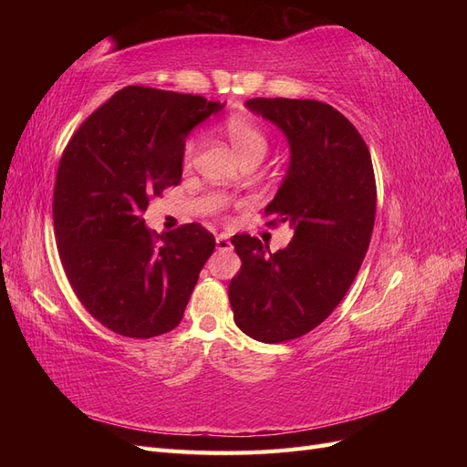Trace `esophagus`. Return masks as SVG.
Returning a JSON list of instances; mask_svg holds the SVG:
<instances>
[{
	"label": "esophagus",
	"mask_w": 467,
	"mask_h": 467,
	"mask_svg": "<svg viewBox=\"0 0 467 467\" xmlns=\"http://www.w3.org/2000/svg\"><path fill=\"white\" fill-rule=\"evenodd\" d=\"M216 247H218V251H228V249H232L230 237L225 235V234H220V235L216 237Z\"/></svg>",
	"instance_id": "obj_1"
}]
</instances>
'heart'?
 <instances>
[{
    "mask_svg": "<svg viewBox=\"0 0 467 467\" xmlns=\"http://www.w3.org/2000/svg\"><path fill=\"white\" fill-rule=\"evenodd\" d=\"M225 136L237 151L239 160L245 161L249 158H265L268 150V140L259 126L245 117H232L223 126ZM196 153V140L189 138L185 150H182V163L191 165Z\"/></svg>",
    "mask_w": 467,
    "mask_h": 467,
    "instance_id": "heart-1",
    "label": "heart"
}]
</instances>
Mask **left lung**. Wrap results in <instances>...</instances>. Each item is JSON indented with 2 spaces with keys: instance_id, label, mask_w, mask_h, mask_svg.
<instances>
[{
  "instance_id": "1",
  "label": "left lung",
  "mask_w": 467,
  "mask_h": 467,
  "mask_svg": "<svg viewBox=\"0 0 467 467\" xmlns=\"http://www.w3.org/2000/svg\"><path fill=\"white\" fill-rule=\"evenodd\" d=\"M245 107L288 140L286 175L265 214L294 235L276 253L257 237L234 235L242 268L228 294L239 329L280 343L316 329L345 298L370 245L376 179L368 146L331 105L257 97Z\"/></svg>"
}]
</instances>
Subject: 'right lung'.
I'll list each match as a JSON object with an SVG mask.
<instances>
[{"label":"right lung","mask_w":467,"mask_h":467,"mask_svg":"<svg viewBox=\"0 0 467 467\" xmlns=\"http://www.w3.org/2000/svg\"><path fill=\"white\" fill-rule=\"evenodd\" d=\"M223 105L130 86L66 146L52 202L56 244L79 302L110 331L150 338L181 323L216 239L201 223L158 235L142 214L151 196L179 185L187 136Z\"/></svg>","instance_id":"add662e5"}]
</instances>
